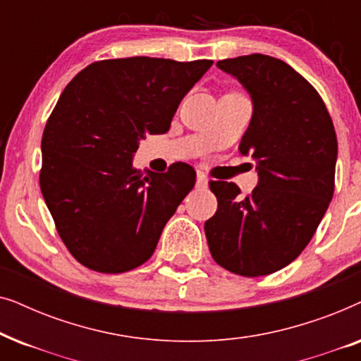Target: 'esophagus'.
I'll return each mask as SVG.
<instances>
[{
	"mask_svg": "<svg viewBox=\"0 0 361 361\" xmlns=\"http://www.w3.org/2000/svg\"><path fill=\"white\" fill-rule=\"evenodd\" d=\"M207 184H209V179H207V176L204 174V172H197V187H207Z\"/></svg>",
	"mask_w": 361,
	"mask_h": 361,
	"instance_id": "1",
	"label": "esophagus"
}]
</instances>
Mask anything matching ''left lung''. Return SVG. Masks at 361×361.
<instances>
[{
	"label": "left lung",
	"instance_id": "8db88e82",
	"mask_svg": "<svg viewBox=\"0 0 361 361\" xmlns=\"http://www.w3.org/2000/svg\"><path fill=\"white\" fill-rule=\"evenodd\" d=\"M216 67L253 100L240 152L256 161L259 180L246 197L233 182H209L219 207L207 243L221 268L256 278L293 263L312 240L334 197L337 135L322 97L286 62L251 54Z\"/></svg>",
	"mask_w": 361,
	"mask_h": 361
}]
</instances>
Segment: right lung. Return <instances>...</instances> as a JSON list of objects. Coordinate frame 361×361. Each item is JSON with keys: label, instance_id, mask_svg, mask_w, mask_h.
Wrapping results in <instances>:
<instances>
[{"label": "right lung", "instance_id": "1", "mask_svg": "<svg viewBox=\"0 0 361 361\" xmlns=\"http://www.w3.org/2000/svg\"><path fill=\"white\" fill-rule=\"evenodd\" d=\"M212 61H98L63 88L42 135L39 184L63 245L98 273H126L154 253L167 220L195 185L194 167H133L146 135L169 131Z\"/></svg>", "mask_w": 361, "mask_h": 361}]
</instances>
